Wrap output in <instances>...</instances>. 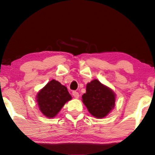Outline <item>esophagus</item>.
I'll use <instances>...</instances> for the list:
<instances>
[{
	"mask_svg": "<svg viewBox=\"0 0 155 155\" xmlns=\"http://www.w3.org/2000/svg\"><path fill=\"white\" fill-rule=\"evenodd\" d=\"M72 94H73V96L74 97V98H76V99H78V97H79V94H78V92L77 91H73Z\"/></svg>",
	"mask_w": 155,
	"mask_h": 155,
	"instance_id": "1",
	"label": "esophagus"
}]
</instances>
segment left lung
<instances>
[{
    "mask_svg": "<svg viewBox=\"0 0 155 155\" xmlns=\"http://www.w3.org/2000/svg\"><path fill=\"white\" fill-rule=\"evenodd\" d=\"M115 92L110 87L94 79L86 85L82 101L90 114L97 118H103L115 107Z\"/></svg>",
    "mask_w": 155,
    "mask_h": 155,
    "instance_id": "8db88e82",
    "label": "left lung"
}]
</instances>
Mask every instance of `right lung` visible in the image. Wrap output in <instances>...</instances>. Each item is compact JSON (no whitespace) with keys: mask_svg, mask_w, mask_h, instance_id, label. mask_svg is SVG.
I'll return each instance as SVG.
<instances>
[{"mask_svg":"<svg viewBox=\"0 0 155 155\" xmlns=\"http://www.w3.org/2000/svg\"><path fill=\"white\" fill-rule=\"evenodd\" d=\"M71 98L68 88L53 79L38 92L35 99L41 114L48 118H53Z\"/></svg>","mask_w":155,"mask_h":155,"instance_id":"1","label":"right lung"}]
</instances>
